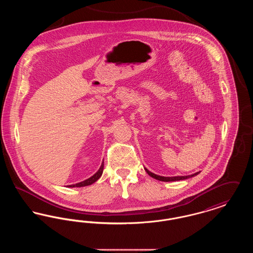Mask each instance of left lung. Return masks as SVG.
I'll list each match as a JSON object with an SVG mask.
<instances>
[{
	"mask_svg": "<svg viewBox=\"0 0 253 253\" xmlns=\"http://www.w3.org/2000/svg\"><path fill=\"white\" fill-rule=\"evenodd\" d=\"M144 169L145 170L147 171V173H148L150 176H152L153 178H155V179H157V180L164 181V182H169V181L184 180V179H187V178L193 177V176H194V175H197V174L200 172V171H197V172H195V173H193V174H191V175H186V176H172V177H166V176H160V175L155 174V173L151 172L150 170H148L147 169Z\"/></svg>",
	"mask_w": 253,
	"mask_h": 253,
	"instance_id": "obj_1",
	"label": "left lung"
}]
</instances>
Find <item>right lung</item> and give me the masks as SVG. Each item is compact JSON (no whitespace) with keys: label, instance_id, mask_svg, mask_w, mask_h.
Masks as SVG:
<instances>
[{"label":"right lung","instance_id":"right-lung-1","mask_svg":"<svg viewBox=\"0 0 253 253\" xmlns=\"http://www.w3.org/2000/svg\"><path fill=\"white\" fill-rule=\"evenodd\" d=\"M103 167H104V162H102L100 168H99V169L96 171V173H95L93 176H91L90 178L83 181V182H80V183H77V184H74V185H69V186H67V187H69V188H74V187H85V186H89V185L95 183V182L101 176V174H102V172H103Z\"/></svg>","mask_w":253,"mask_h":253}]
</instances>
